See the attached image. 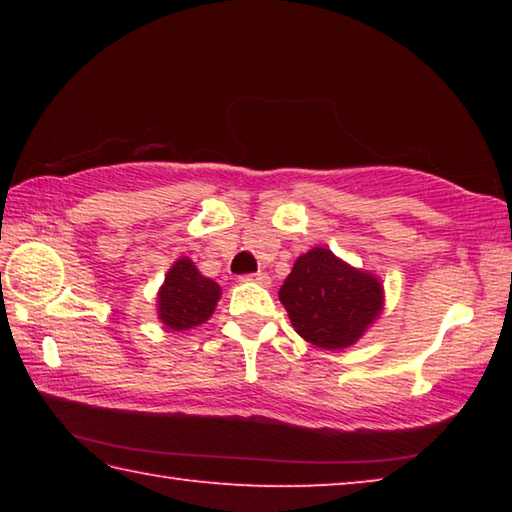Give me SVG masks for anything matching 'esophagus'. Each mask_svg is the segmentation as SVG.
Here are the masks:
<instances>
[{"mask_svg":"<svg viewBox=\"0 0 512 512\" xmlns=\"http://www.w3.org/2000/svg\"><path fill=\"white\" fill-rule=\"evenodd\" d=\"M241 282H257V284H271V277L266 273H248V275H241L239 277Z\"/></svg>","mask_w":512,"mask_h":512,"instance_id":"34e87169","label":"esophagus"}]
</instances>
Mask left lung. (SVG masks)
<instances>
[{"mask_svg": "<svg viewBox=\"0 0 512 512\" xmlns=\"http://www.w3.org/2000/svg\"><path fill=\"white\" fill-rule=\"evenodd\" d=\"M381 284L341 262L332 250L300 255L280 289L291 325L302 339L325 350L348 348L381 311Z\"/></svg>", "mask_w": 512, "mask_h": 512, "instance_id": "8db88e82", "label": "left lung"}]
</instances>
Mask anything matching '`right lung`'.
Masks as SVG:
<instances>
[{
    "mask_svg": "<svg viewBox=\"0 0 512 512\" xmlns=\"http://www.w3.org/2000/svg\"><path fill=\"white\" fill-rule=\"evenodd\" d=\"M221 287L198 273L192 259H178L158 293V314L169 329H192L212 316Z\"/></svg>",
    "mask_w": 512,
    "mask_h": 512,
    "instance_id": "obj_1",
    "label": "right lung"
}]
</instances>
